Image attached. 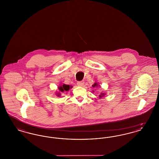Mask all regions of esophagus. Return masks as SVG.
<instances>
[{
  "label": "esophagus",
  "instance_id": "obj_1",
  "mask_svg": "<svg viewBox=\"0 0 159 159\" xmlns=\"http://www.w3.org/2000/svg\"><path fill=\"white\" fill-rule=\"evenodd\" d=\"M84 82L83 81H81V82H78L77 84V85H78L79 86L83 87V86H84Z\"/></svg>",
  "mask_w": 159,
  "mask_h": 159
}]
</instances>
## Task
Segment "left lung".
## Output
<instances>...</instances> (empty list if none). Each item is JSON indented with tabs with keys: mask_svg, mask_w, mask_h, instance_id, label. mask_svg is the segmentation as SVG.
Segmentation results:
<instances>
[{
	"mask_svg": "<svg viewBox=\"0 0 159 159\" xmlns=\"http://www.w3.org/2000/svg\"><path fill=\"white\" fill-rule=\"evenodd\" d=\"M98 86H99L98 83H97V82H95V83H94L93 84H92V87H93V88H95V87H98ZM105 95H106V94H105L104 93H101V94L99 95V98H103V97H105Z\"/></svg>",
	"mask_w": 159,
	"mask_h": 159,
	"instance_id": "8db88e82",
	"label": "left lung"
}]
</instances>
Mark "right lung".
<instances>
[{
	"mask_svg": "<svg viewBox=\"0 0 159 159\" xmlns=\"http://www.w3.org/2000/svg\"><path fill=\"white\" fill-rule=\"evenodd\" d=\"M72 88V86H70L68 84H61L58 87V91L56 92V95L58 97H60L61 93L64 91H68Z\"/></svg>",
	"mask_w": 159,
	"mask_h": 159,
	"instance_id": "obj_1",
	"label": "right lung"
}]
</instances>
